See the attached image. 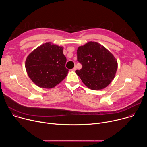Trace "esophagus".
I'll list each match as a JSON object with an SVG mask.
<instances>
[{
  "label": "esophagus",
  "mask_w": 147,
  "mask_h": 147,
  "mask_svg": "<svg viewBox=\"0 0 147 147\" xmlns=\"http://www.w3.org/2000/svg\"><path fill=\"white\" fill-rule=\"evenodd\" d=\"M76 66H75L73 69H71V70H72V71H76Z\"/></svg>",
  "instance_id": "obj_1"
}]
</instances>
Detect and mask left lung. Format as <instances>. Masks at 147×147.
<instances>
[{
    "instance_id": "8db88e82",
    "label": "left lung",
    "mask_w": 147,
    "mask_h": 147,
    "mask_svg": "<svg viewBox=\"0 0 147 147\" xmlns=\"http://www.w3.org/2000/svg\"><path fill=\"white\" fill-rule=\"evenodd\" d=\"M77 60L82 69L76 70L82 82L92 90L106 88L114 79L117 61L113 55L101 44L90 41L77 49Z\"/></svg>"
}]
</instances>
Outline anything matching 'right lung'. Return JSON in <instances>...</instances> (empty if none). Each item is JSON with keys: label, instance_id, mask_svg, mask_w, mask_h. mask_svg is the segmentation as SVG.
I'll list each match as a JSON object with an SVG mask.
<instances>
[{"label": "right lung", "instance_id": "1", "mask_svg": "<svg viewBox=\"0 0 147 147\" xmlns=\"http://www.w3.org/2000/svg\"><path fill=\"white\" fill-rule=\"evenodd\" d=\"M63 49V47L48 42L28 55L26 70L35 85L40 88H52L65 78L69 70L65 67L67 59Z\"/></svg>", "mask_w": 147, "mask_h": 147}]
</instances>
